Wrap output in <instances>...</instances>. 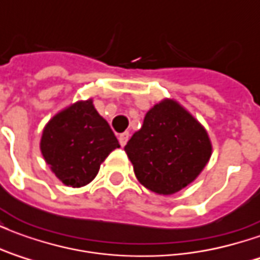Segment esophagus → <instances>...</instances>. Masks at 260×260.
Returning <instances> with one entry per match:
<instances>
[{"mask_svg": "<svg viewBox=\"0 0 260 260\" xmlns=\"http://www.w3.org/2000/svg\"><path fill=\"white\" fill-rule=\"evenodd\" d=\"M128 139H129V134H128V132H124V134H121V135L118 136L119 145H121V146H125V145H126V142H128Z\"/></svg>", "mask_w": 260, "mask_h": 260, "instance_id": "esophagus-1", "label": "esophagus"}]
</instances>
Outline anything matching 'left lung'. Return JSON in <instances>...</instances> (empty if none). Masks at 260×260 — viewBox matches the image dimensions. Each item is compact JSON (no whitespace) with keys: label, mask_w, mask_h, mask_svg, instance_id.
<instances>
[{"label":"left lung","mask_w":260,"mask_h":260,"mask_svg":"<svg viewBox=\"0 0 260 260\" xmlns=\"http://www.w3.org/2000/svg\"><path fill=\"white\" fill-rule=\"evenodd\" d=\"M124 149L138 181L158 195H173L189 185L212 156L206 129L170 99L147 111Z\"/></svg>","instance_id":"obj_1"}]
</instances>
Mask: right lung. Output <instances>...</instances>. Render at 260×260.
<instances>
[{
  "label": "right lung",
  "instance_id": "add662e5",
  "mask_svg": "<svg viewBox=\"0 0 260 260\" xmlns=\"http://www.w3.org/2000/svg\"><path fill=\"white\" fill-rule=\"evenodd\" d=\"M117 147V138L91 99L54 115L44 126L40 141L46 163L59 181L72 188L94 180L100 164Z\"/></svg>",
  "mask_w": 260,
  "mask_h": 260
}]
</instances>
